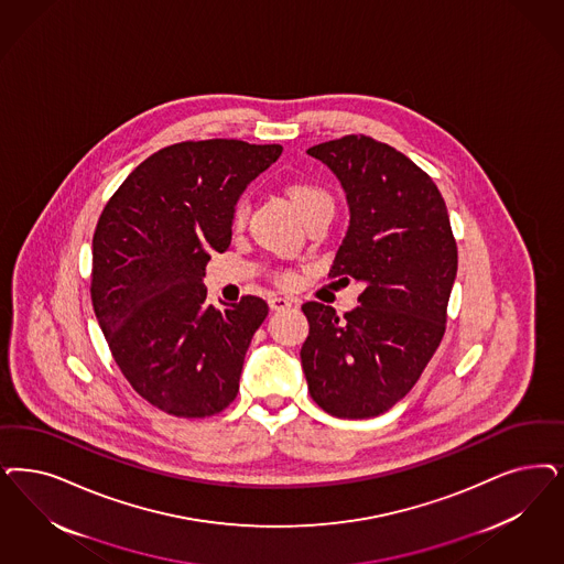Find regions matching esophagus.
I'll return each mask as SVG.
<instances>
[{
  "label": "esophagus",
  "mask_w": 564,
  "mask_h": 564,
  "mask_svg": "<svg viewBox=\"0 0 564 564\" xmlns=\"http://www.w3.org/2000/svg\"><path fill=\"white\" fill-rule=\"evenodd\" d=\"M269 306H271L272 311H285V308H292V300L283 297V295H271L269 297Z\"/></svg>",
  "instance_id": "obj_1"
}]
</instances>
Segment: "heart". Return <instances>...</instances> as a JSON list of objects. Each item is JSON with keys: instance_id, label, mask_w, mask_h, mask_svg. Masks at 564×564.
I'll return each instance as SVG.
<instances>
[{"instance_id": "1", "label": "heart", "mask_w": 564, "mask_h": 564, "mask_svg": "<svg viewBox=\"0 0 564 564\" xmlns=\"http://www.w3.org/2000/svg\"><path fill=\"white\" fill-rule=\"evenodd\" d=\"M288 195H290L295 210L304 216V220L311 218L312 214L321 213L325 208H333L329 192L316 183H293L292 187L288 189ZM246 213H248V206L241 199L235 206V223L237 225H241L246 220Z\"/></svg>"}]
</instances>
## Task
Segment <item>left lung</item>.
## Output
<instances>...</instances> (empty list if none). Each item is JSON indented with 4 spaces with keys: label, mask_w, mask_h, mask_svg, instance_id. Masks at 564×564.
Listing matches in <instances>:
<instances>
[{
    "label": "left lung",
    "mask_w": 564,
    "mask_h": 564,
    "mask_svg": "<svg viewBox=\"0 0 564 564\" xmlns=\"http://www.w3.org/2000/svg\"><path fill=\"white\" fill-rule=\"evenodd\" d=\"M308 154L339 178L350 227L329 276L365 285L337 316L306 302L302 369L312 400L337 419L379 416L400 402L446 333L458 269L446 202L433 178L388 143L346 135Z\"/></svg>",
    "instance_id": "obj_1"
}]
</instances>
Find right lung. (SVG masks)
Instances as JSON below:
<instances>
[{
	"mask_svg": "<svg viewBox=\"0 0 564 564\" xmlns=\"http://www.w3.org/2000/svg\"><path fill=\"white\" fill-rule=\"evenodd\" d=\"M281 152L239 139L181 141L143 160L99 216L96 318L131 388L166 414L213 416L239 391L269 304L243 295L218 311L202 279L210 253L231 243L239 195Z\"/></svg>",
	"mask_w": 564,
	"mask_h": 564,
	"instance_id": "obj_1",
	"label": "right lung"
}]
</instances>
